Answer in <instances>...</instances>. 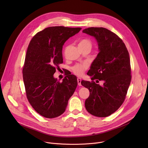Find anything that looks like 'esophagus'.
<instances>
[{"label":"esophagus","mask_w":148,"mask_h":148,"mask_svg":"<svg viewBox=\"0 0 148 148\" xmlns=\"http://www.w3.org/2000/svg\"><path fill=\"white\" fill-rule=\"evenodd\" d=\"M81 79L80 78H77V82H78V85L79 86H81Z\"/></svg>","instance_id":"obj_1"}]
</instances>
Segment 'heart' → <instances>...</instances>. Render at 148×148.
<instances>
[{"label": "heart", "mask_w": 148, "mask_h": 148, "mask_svg": "<svg viewBox=\"0 0 148 148\" xmlns=\"http://www.w3.org/2000/svg\"><path fill=\"white\" fill-rule=\"evenodd\" d=\"M91 46V42L88 40H82L81 41L80 43H79V46ZM88 64H77L75 66H74L71 69L73 72L78 76L82 75L84 71H85L88 69Z\"/></svg>", "instance_id": "obj_1"}]
</instances>
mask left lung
<instances>
[{
  "instance_id": "8db88e82",
  "label": "left lung",
  "mask_w": 148,
  "mask_h": 148,
  "mask_svg": "<svg viewBox=\"0 0 148 148\" xmlns=\"http://www.w3.org/2000/svg\"><path fill=\"white\" fill-rule=\"evenodd\" d=\"M82 32L95 38L99 51L87 73L92 81L81 82L90 91L85 107L92 115L106 117L121 106L127 94L131 81L129 53L122 39L107 29L89 27ZM94 79L103 80V86Z\"/></svg>"
}]
</instances>
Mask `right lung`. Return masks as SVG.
<instances>
[{
	"mask_svg": "<svg viewBox=\"0 0 148 148\" xmlns=\"http://www.w3.org/2000/svg\"><path fill=\"white\" fill-rule=\"evenodd\" d=\"M81 29L49 27L37 33L30 42L23 69L26 93L34 110L45 118H53L64 113L77 88L74 75H67L61 82L53 75L63 62L62 46Z\"/></svg>",
	"mask_w": 148,
	"mask_h": 148,
	"instance_id": "add662e5",
	"label": "right lung"
}]
</instances>
